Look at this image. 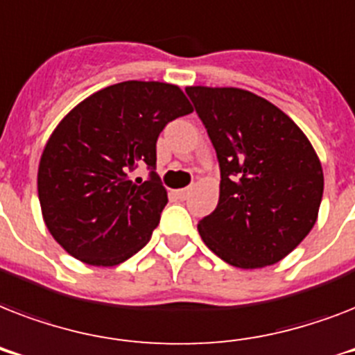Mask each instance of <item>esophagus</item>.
<instances>
[{
  "instance_id": "obj_1",
  "label": "esophagus",
  "mask_w": 355,
  "mask_h": 355,
  "mask_svg": "<svg viewBox=\"0 0 355 355\" xmlns=\"http://www.w3.org/2000/svg\"><path fill=\"white\" fill-rule=\"evenodd\" d=\"M189 193H191V189L189 188H182V189H177V191H175V195H177L178 199H188L189 197Z\"/></svg>"
}]
</instances>
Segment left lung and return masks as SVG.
Masks as SVG:
<instances>
[{
  "mask_svg": "<svg viewBox=\"0 0 355 355\" xmlns=\"http://www.w3.org/2000/svg\"><path fill=\"white\" fill-rule=\"evenodd\" d=\"M221 167L219 202L197 228L239 269L280 261L313 228L324 189L313 145L287 114L241 88L188 86Z\"/></svg>",
  "mask_w": 355,
  "mask_h": 355,
  "instance_id": "left-lung-1",
  "label": "left lung"
}]
</instances>
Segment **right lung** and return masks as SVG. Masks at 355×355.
Returning <instances> with one entry per match:
<instances>
[{"label":"right lung","instance_id":"right-lung-1","mask_svg":"<svg viewBox=\"0 0 355 355\" xmlns=\"http://www.w3.org/2000/svg\"><path fill=\"white\" fill-rule=\"evenodd\" d=\"M189 112L177 85L125 80L64 116L42 153L38 199L47 230L66 252L114 267L147 245L167 205L155 173L156 139ZM138 165L153 169L149 181L130 180Z\"/></svg>","mask_w":355,"mask_h":355}]
</instances>
